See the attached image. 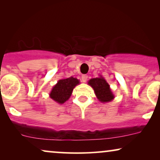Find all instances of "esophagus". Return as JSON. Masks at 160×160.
I'll use <instances>...</instances> for the list:
<instances>
[{"instance_id":"obj_1","label":"esophagus","mask_w":160,"mask_h":160,"mask_svg":"<svg viewBox=\"0 0 160 160\" xmlns=\"http://www.w3.org/2000/svg\"><path fill=\"white\" fill-rule=\"evenodd\" d=\"M87 78H88V76H87V75L82 76V82H86L87 80Z\"/></svg>"}]
</instances>
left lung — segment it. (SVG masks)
Masks as SVG:
<instances>
[{
	"instance_id": "obj_1",
	"label": "left lung",
	"mask_w": 160,
	"mask_h": 160,
	"mask_svg": "<svg viewBox=\"0 0 160 160\" xmlns=\"http://www.w3.org/2000/svg\"><path fill=\"white\" fill-rule=\"evenodd\" d=\"M88 84L92 87L96 97L100 102H110L114 98V95L111 92L110 85L103 77H102V76L98 78H91L88 82Z\"/></svg>"
}]
</instances>
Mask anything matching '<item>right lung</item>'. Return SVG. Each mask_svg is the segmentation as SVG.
<instances>
[{
    "label": "right lung",
    "mask_w": 160,
    "mask_h": 160,
    "mask_svg": "<svg viewBox=\"0 0 160 160\" xmlns=\"http://www.w3.org/2000/svg\"><path fill=\"white\" fill-rule=\"evenodd\" d=\"M79 84V80L73 77L59 80L52 88L49 94L50 98L59 104L64 103L71 97L76 85Z\"/></svg>",
    "instance_id": "obj_1"
}]
</instances>
